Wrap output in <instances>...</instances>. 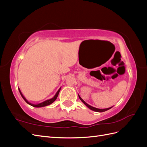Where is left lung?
Instances as JSON below:
<instances>
[{
    "mask_svg": "<svg viewBox=\"0 0 147 147\" xmlns=\"http://www.w3.org/2000/svg\"><path fill=\"white\" fill-rule=\"evenodd\" d=\"M79 96L80 99V100L83 102V103H84V105H86L89 109H90L91 110H93V111H95V112H105V111L108 110H109V109H110L111 108H112V107H110V108L104 109H97V108H95V107H92V106L90 105L89 104H88L87 103H86V102H84V101L81 98L80 96Z\"/></svg>",
    "mask_w": 147,
    "mask_h": 147,
    "instance_id": "1",
    "label": "left lung"
}]
</instances>
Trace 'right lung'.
I'll return each instance as SVG.
<instances>
[{
  "mask_svg": "<svg viewBox=\"0 0 147 147\" xmlns=\"http://www.w3.org/2000/svg\"><path fill=\"white\" fill-rule=\"evenodd\" d=\"M60 90H61V88H59V90L58 91H57V92H56V94H55V96L54 97H53L52 99H49V100H47L44 101V102H42V103H40V104H37V105H34V104H30V102H29L27 100H26L25 97L23 96V95L22 94V93L21 92L20 90H19L20 92V94H21V95L22 97H23V99H24L26 102H27V103H28V104L30 105L31 106H32V107H42L47 106V105H50L51 104H52L53 102H55V100L57 99V96H58V94H59V92Z\"/></svg>",
  "mask_w": 147,
  "mask_h": 147,
  "instance_id": "obj_1",
  "label": "right lung"
}]
</instances>
